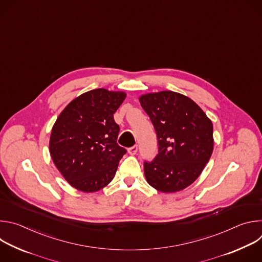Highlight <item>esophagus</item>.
<instances>
[{
	"instance_id": "obj_1",
	"label": "esophagus",
	"mask_w": 262,
	"mask_h": 262,
	"mask_svg": "<svg viewBox=\"0 0 262 262\" xmlns=\"http://www.w3.org/2000/svg\"><path fill=\"white\" fill-rule=\"evenodd\" d=\"M137 151H138V145H135V146L129 147V148L127 149V152H128L130 156H135V155L137 154Z\"/></svg>"
}]
</instances>
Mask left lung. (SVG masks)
I'll return each instance as SVG.
<instances>
[{
  "mask_svg": "<svg viewBox=\"0 0 262 262\" xmlns=\"http://www.w3.org/2000/svg\"><path fill=\"white\" fill-rule=\"evenodd\" d=\"M139 101L158 136L159 154L144 163L147 182L162 193L191 185L202 173L213 150V127L190 97L173 91L147 93Z\"/></svg>",
  "mask_w": 262,
  "mask_h": 262,
  "instance_id": "obj_1",
  "label": "left lung"
}]
</instances>
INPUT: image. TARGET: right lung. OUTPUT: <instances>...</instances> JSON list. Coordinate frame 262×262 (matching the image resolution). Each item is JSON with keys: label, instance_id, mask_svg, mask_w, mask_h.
Listing matches in <instances>:
<instances>
[{"label": "right lung", "instance_id": "obj_1", "mask_svg": "<svg viewBox=\"0 0 262 262\" xmlns=\"http://www.w3.org/2000/svg\"><path fill=\"white\" fill-rule=\"evenodd\" d=\"M126 97L103 88L71 100L58 116L50 138L52 160L65 180L84 193H94L114 178L126 150L117 144L114 113Z\"/></svg>", "mask_w": 262, "mask_h": 262}]
</instances>
